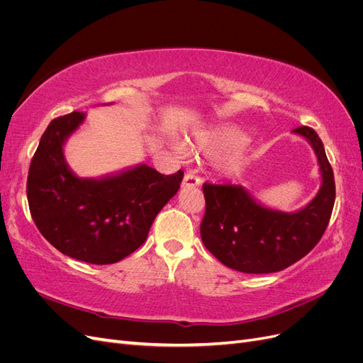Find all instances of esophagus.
I'll use <instances>...</instances> for the list:
<instances>
[{
	"instance_id": "1",
	"label": "esophagus",
	"mask_w": 363,
	"mask_h": 363,
	"mask_svg": "<svg viewBox=\"0 0 363 363\" xmlns=\"http://www.w3.org/2000/svg\"><path fill=\"white\" fill-rule=\"evenodd\" d=\"M200 184H201V179L199 177V175H195L192 172L186 174L183 182H182L183 188H196V186H200Z\"/></svg>"
}]
</instances>
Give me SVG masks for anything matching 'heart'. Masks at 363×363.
<instances>
[{
  "mask_svg": "<svg viewBox=\"0 0 363 363\" xmlns=\"http://www.w3.org/2000/svg\"><path fill=\"white\" fill-rule=\"evenodd\" d=\"M247 142V135L242 130L236 127H219L215 130H208L201 133L194 140V145L204 151L208 156H224L227 152H232L235 149L242 147ZM175 150L182 151L180 145H175ZM247 162V155L244 150L230 155L223 163L221 171L227 177H236L242 172Z\"/></svg>",
  "mask_w": 363,
  "mask_h": 363,
  "instance_id": "obj_1",
  "label": "heart"
}]
</instances>
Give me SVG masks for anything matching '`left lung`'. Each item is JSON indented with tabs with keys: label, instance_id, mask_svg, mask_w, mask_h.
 <instances>
[{
	"label": "left lung",
	"instance_id": "left-lung-1",
	"mask_svg": "<svg viewBox=\"0 0 363 363\" xmlns=\"http://www.w3.org/2000/svg\"><path fill=\"white\" fill-rule=\"evenodd\" d=\"M320 164L321 186L312 201L295 212L259 203L242 186L204 183L203 244L225 267L247 274L277 272L304 257L321 239L335 204V177L316 131L298 127Z\"/></svg>",
	"mask_w": 363,
	"mask_h": 363
}]
</instances>
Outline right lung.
Masks as SVG:
<instances>
[{
    "mask_svg": "<svg viewBox=\"0 0 363 363\" xmlns=\"http://www.w3.org/2000/svg\"><path fill=\"white\" fill-rule=\"evenodd\" d=\"M86 113L52 119L30 163L27 199L42 236L72 259L108 265L145 242L157 213L180 189L183 171L163 175L145 163L82 179L63 147Z\"/></svg>",
    "mask_w": 363,
    "mask_h": 363,
    "instance_id": "right-lung-1",
    "label": "right lung"
}]
</instances>
